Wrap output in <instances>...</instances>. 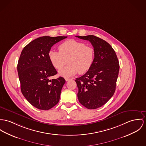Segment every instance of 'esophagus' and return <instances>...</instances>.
<instances>
[{"instance_id":"esophagus-1","label":"esophagus","mask_w":146,"mask_h":146,"mask_svg":"<svg viewBox=\"0 0 146 146\" xmlns=\"http://www.w3.org/2000/svg\"><path fill=\"white\" fill-rule=\"evenodd\" d=\"M65 79H66V81H68V80H70L71 79L69 78H65Z\"/></svg>"}]
</instances>
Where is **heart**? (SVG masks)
I'll use <instances>...</instances> for the list:
<instances>
[{"instance_id":"1","label":"heart","mask_w":146,"mask_h":146,"mask_svg":"<svg viewBox=\"0 0 146 146\" xmlns=\"http://www.w3.org/2000/svg\"><path fill=\"white\" fill-rule=\"evenodd\" d=\"M59 51L50 50L48 56L53 66L60 69L68 62L69 64L59 70V74L69 77L79 73L84 74L90 70L95 56L94 49L84 43L68 40L59 46Z\"/></svg>"}]
</instances>
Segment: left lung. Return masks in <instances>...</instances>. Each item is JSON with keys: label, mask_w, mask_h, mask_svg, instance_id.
I'll return each mask as SVG.
<instances>
[{"label": "left lung", "mask_w": 146, "mask_h": 146, "mask_svg": "<svg viewBox=\"0 0 146 146\" xmlns=\"http://www.w3.org/2000/svg\"><path fill=\"white\" fill-rule=\"evenodd\" d=\"M76 37L90 41L95 53L90 70L76 80L78 88V98L87 108L96 109L105 104L114 93L119 62L115 51L106 41L92 35Z\"/></svg>", "instance_id": "8db88e82"}]
</instances>
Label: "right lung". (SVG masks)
I'll return each mask as SVG.
<instances>
[{
	"label": "right lung",
	"instance_id": "right-lung-1",
	"mask_svg": "<svg viewBox=\"0 0 146 146\" xmlns=\"http://www.w3.org/2000/svg\"><path fill=\"white\" fill-rule=\"evenodd\" d=\"M67 36H44L31 42L22 50L17 70L23 96L32 106L48 110L59 102L66 83L62 77H50L57 73L48 53L51 47Z\"/></svg>",
	"mask_w": 146,
	"mask_h": 146
}]
</instances>
